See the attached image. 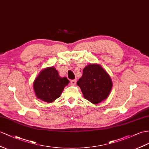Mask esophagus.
Listing matches in <instances>:
<instances>
[{
	"instance_id": "obj_1",
	"label": "esophagus",
	"mask_w": 149,
	"mask_h": 149,
	"mask_svg": "<svg viewBox=\"0 0 149 149\" xmlns=\"http://www.w3.org/2000/svg\"><path fill=\"white\" fill-rule=\"evenodd\" d=\"M76 82H77V80L76 79L72 80V81H70V84L72 86H75L76 84Z\"/></svg>"
}]
</instances>
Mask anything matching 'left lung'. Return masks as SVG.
Masks as SVG:
<instances>
[{
	"instance_id": "1",
	"label": "left lung",
	"mask_w": 149,
	"mask_h": 149,
	"mask_svg": "<svg viewBox=\"0 0 149 149\" xmlns=\"http://www.w3.org/2000/svg\"><path fill=\"white\" fill-rule=\"evenodd\" d=\"M77 84L86 100L93 104L106 100L113 86L108 74L97 64H90L84 68L82 77Z\"/></svg>"
}]
</instances>
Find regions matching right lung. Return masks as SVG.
<instances>
[{
  "label": "right lung",
  "mask_w": 149,
  "mask_h": 149,
  "mask_svg": "<svg viewBox=\"0 0 149 149\" xmlns=\"http://www.w3.org/2000/svg\"><path fill=\"white\" fill-rule=\"evenodd\" d=\"M69 81L67 77H60L54 67H48L42 70L34 82V90L38 98L47 102H52L60 96L64 87Z\"/></svg>",
  "instance_id": "obj_1"
}]
</instances>
